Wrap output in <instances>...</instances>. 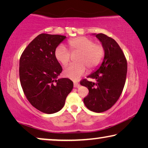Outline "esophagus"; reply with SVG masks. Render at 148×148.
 Wrapping results in <instances>:
<instances>
[{"instance_id":"obj_1","label":"esophagus","mask_w":148,"mask_h":148,"mask_svg":"<svg viewBox=\"0 0 148 148\" xmlns=\"http://www.w3.org/2000/svg\"><path fill=\"white\" fill-rule=\"evenodd\" d=\"M73 86H74V88H79L80 85L77 82H75L73 83Z\"/></svg>"}]
</instances>
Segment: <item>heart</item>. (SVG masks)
Wrapping results in <instances>:
<instances>
[{"mask_svg": "<svg viewBox=\"0 0 148 148\" xmlns=\"http://www.w3.org/2000/svg\"><path fill=\"white\" fill-rule=\"evenodd\" d=\"M69 46L72 51L79 52L77 61L78 63L70 64L64 69L63 73L66 77L77 81L86 73L87 68L96 67L102 61L104 50L102 46L95 44L91 38L77 37L69 41ZM54 56L57 61L66 65L69 62L71 54L64 45H59L54 52Z\"/></svg>", "mask_w": 148, "mask_h": 148, "instance_id": "1", "label": "heart"}]
</instances>
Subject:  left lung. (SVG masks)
I'll use <instances>...</instances> for the list:
<instances>
[{
	"mask_svg": "<svg viewBox=\"0 0 148 148\" xmlns=\"http://www.w3.org/2000/svg\"><path fill=\"white\" fill-rule=\"evenodd\" d=\"M92 35L102 44L104 56L100 65L88 76L96 82L84 79L80 84L89 90V94L84 99L86 106L93 112H102L110 108L120 97L126 81L127 63L114 39L103 34Z\"/></svg>",
	"mask_w": 148,
	"mask_h": 148,
	"instance_id": "1",
	"label": "left lung"
}]
</instances>
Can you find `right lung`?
<instances>
[{
	"mask_svg": "<svg viewBox=\"0 0 148 148\" xmlns=\"http://www.w3.org/2000/svg\"><path fill=\"white\" fill-rule=\"evenodd\" d=\"M66 36L41 34L24 50L19 60V78L24 94L32 106L52 114L61 110L73 83L60 78L62 69L54 56Z\"/></svg>",
	"mask_w": 148,
	"mask_h": 148,
	"instance_id": "right-lung-1",
	"label": "right lung"
}]
</instances>
